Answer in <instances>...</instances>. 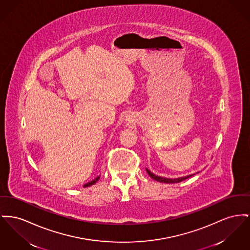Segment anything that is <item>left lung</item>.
Wrapping results in <instances>:
<instances>
[{
    "mask_svg": "<svg viewBox=\"0 0 250 250\" xmlns=\"http://www.w3.org/2000/svg\"><path fill=\"white\" fill-rule=\"evenodd\" d=\"M146 172L148 173V175L151 176L153 179L157 180V181H160V182H163V183H177V182H181L185 179H187L188 177L193 176V175H190V176H183V177H178V178H174V179H171V178H165V177H162V176H156L154 174H152L148 169H146Z\"/></svg>",
    "mask_w": 250,
    "mask_h": 250,
    "instance_id": "left-lung-1",
    "label": "left lung"
}]
</instances>
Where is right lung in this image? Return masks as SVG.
I'll use <instances>...</instances> for the list:
<instances>
[{
	"mask_svg": "<svg viewBox=\"0 0 250 250\" xmlns=\"http://www.w3.org/2000/svg\"><path fill=\"white\" fill-rule=\"evenodd\" d=\"M99 178H100V176H97V177H96V178H94V179H93V180H91V181H89V182H88V183H87V184H85V185H84V188H86V187H89V186H91V185H93V184H94V183H96V182H97V181H98V179H99Z\"/></svg>",
	"mask_w": 250,
	"mask_h": 250,
	"instance_id": "add662e5",
	"label": "right lung"
}]
</instances>
